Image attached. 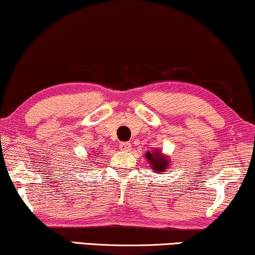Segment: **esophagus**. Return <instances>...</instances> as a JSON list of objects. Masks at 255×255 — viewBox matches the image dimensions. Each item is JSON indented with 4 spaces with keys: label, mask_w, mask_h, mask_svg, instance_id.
I'll return each instance as SVG.
<instances>
[{
    "label": "esophagus",
    "mask_w": 255,
    "mask_h": 255,
    "mask_svg": "<svg viewBox=\"0 0 255 255\" xmlns=\"http://www.w3.org/2000/svg\"><path fill=\"white\" fill-rule=\"evenodd\" d=\"M130 149H131V144L129 142L120 143V150H123V151H130Z\"/></svg>",
    "instance_id": "esophagus-1"
}]
</instances>
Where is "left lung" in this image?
I'll use <instances>...</instances> for the list:
<instances>
[{"mask_svg": "<svg viewBox=\"0 0 255 255\" xmlns=\"http://www.w3.org/2000/svg\"><path fill=\"white\" fill-rule=\"evenodd\" d=\"M145 158L148 159V163L151 166L152 171L155 173H159V172H166L168 167V163H171L170 157L164 155L162 150L155 149L153 151L145 152Z\"/></svg>", "mask_w": 255, "mask_h": 255, "instance_id": "8db88e82", "label": "left lung"}]
</instances>
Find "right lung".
I'll return each mask as SVG.
<instances>
[{
    "mask_svg": "<svg viewBox=\"0 0 255 255\" xmlns=\"http://www.w3.org/2000/svg\"><path fill=\"white\" fill-rule=\"evenodd\" d=\"M91 159H92V158H91Z\"/></svg>",
    "mask_w": 255,
    "mask_h": 255,
    "instance_id": "1",
    "label": "right lung"
}]
</instances>
